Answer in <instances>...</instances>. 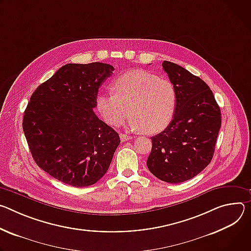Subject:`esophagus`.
Returning <instances> with one entry per match:
<instances>
[{"mask_svg": "<svg viewBox=\"0 0 251 251\" xmlns=\"http://www.w3.org/2000/svg\"><path fill=\"white\" fill-rule=\"evenodd\" d=\"M120 137H121V141L122 142H126V141H129V140H131V136H129V135H127V134H125V133H121L120 134Z\"/></svg>", "mask_w": 251, "mask_h": 251, "instance_id": "obj_1", "label": "esophagus"}]
</instances>
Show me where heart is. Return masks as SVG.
Listing matches in <instances>:
<instances>
[{"label":"heart","instance_id":"1","mask_svg":"<svg viewBox=\"0 0 251 251\" xmlns=\"http://www.w3.org/2000/svg\"><path fill=\"white\" fill-rule=\"evenodd\" d=\"M111 89L114 95L101 94L97 98V108L107 125L119 126L129 115L131 129L156 133L171 123L176 92L169 79L146 71H133L115 79Z\"/></svg>","mask_w":251,"mask_h":251}]
</instances>
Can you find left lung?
Wrapping results in <instances>:
<instances>
[{
	"mask_svg": "<svg viewBox=\"0 0 251 251\" xmlns=\"http://www.w3.org/2000/svg\"><path fill=\"white\" fill-rule=\"evenodd\" d=\"M162 69L176 89V106L168 127L151 137L147 165L158 179L179 183L209 164L221 114L211 90L201 77L168 61L162 63Z\"/></svg>",
	"mask_w": 251,
	"mask_h": 251,
	"instance_id": "1",
	"label": "left lung"
}]
</instances>
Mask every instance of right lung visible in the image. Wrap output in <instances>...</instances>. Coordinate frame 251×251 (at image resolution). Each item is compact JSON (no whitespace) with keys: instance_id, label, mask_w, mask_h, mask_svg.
<instances>
[{"instance_id":"right-lung-1","label":"right lung","mask_w":251,"mask_h":251,"mask_svg":"<svg viewBox=\"0 0 251 251\" xmlns=\"http://www.w3.org/2000/svg\"><path fill=\"white\" fill-rule=\"evenodd\" d=\"M114 67L68 64L33 93L23 129L40 168L66 184L89 186L106 173L121 141L95 114L101 83Z\"/></svg>"}]
</instances>
